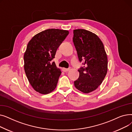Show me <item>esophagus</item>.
Listing matches in <instances>:
<instances>
[{
	"label": "esophagus",
	"instance_id": "esophagus-1",
	"mask_svg": "<svg viewBox=\"0 0 132 132\" xmlns=\"http://www.w3.org/2000/svg\"><path fill=\"white\" fill-rule=\"evenodd\" d=\"M70 70V68H62V71L64 72H68Z\"/></svg>",
	"mask_w": 132,
	"mask_h": 132
}]
</instances>
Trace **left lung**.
<instances>
[{
	"label": "left lung",
	"instance_id": "obj_1",
	"mask_svg": "<svg viewBox=\"0 0 132 132\" xmlns=\"http://www.w3.org/2000/svg\"><path fill=\"white\" fill-rule=\"evenodd\" d=\"M73 34V41L79 61L84 62L74 86L80 92L88 94L95 90L105 77L107 54L102 40L95 34L82 29L74 30Z\"/></svg>",
	"mask_w": 132,
	"mask_h": 132
}]
</instances>
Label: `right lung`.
I'll use <instances>...</instances> for the list:
<instances>
[{"instance_id": "right-lung-1", "label": "right lung", "mask_w": 132, "mask_h": 132, "mask_svg": "<svg viewBox=\"0 0 132 132\" xmlns=\"http://www.w3.org/2000/svg\"><path fill=\"white\" fill-rule=\"evenodd\" d=\"M68 34V30L48 29L35 35L28 43L24 69L30 85L37 92L47 94L56 88L61 72L51 61Z\"/></svg>"}]
</instances>
